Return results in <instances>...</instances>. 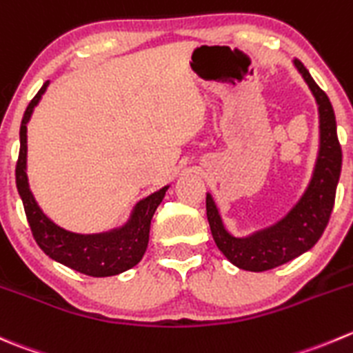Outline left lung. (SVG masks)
I'll return each instance as SVG.
<instances>
[{
  "mask_svg": "<svg viewBox=\"0 0 353 353\" xmlns=\"http://www.w3.org/2000/svg\"><path fill=\"white\" fill-rule=\"evenodd\" d=\"M293 65L309 85L319 112V150L302 196L274 224L246 236H234L225 228L212 193H207V219L215 245L232 265L243 271H269L312 248L323 236L334 205L341 172V146L338 143L334 110L330 98L316 84L302 61L293 60Z\"/></svg>",
  "mask_w": 353,
  "mask_h": 353,
  "instance_id": "left-lung-1",
  "label": "left lung"
}]
</instances>
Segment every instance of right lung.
Segmentation results:
<instances>
[{"label":"right lung","instance_id":"obj_1","mask_svg":"<svg viewBox=\"0 0 353 353\" xmlns=\"http://www.w3.org/2000/svg\"><path fill=\"white\" fill-rule=\"evenodd\" d=\"M48 85H50V81L44 82L43 88L32 98L20 124V153L15 177L17 190L22 198L30 231L41 250L50 259L63 263L67 268L81 274L93 276V278L117 276L141 262L148 248L150 224H152L153 214L157 207L162 203L169 184L139 200L132 207L128 221L121 228H114L110 231L82 234V232L68 231L51 221L34 198L29 186V177H27V124L32 117L34 108L39 105L41 98L46 93Z\"/></svg>","mask_w":353,"mask_h":353}]
</instances>
